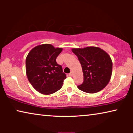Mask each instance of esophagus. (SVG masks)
I'll return each mask as SVG.
<instances>
[{"label":"esophagus","mask_w":133,"mask_h":133,"mask_svg":"<svg viewBox=\"0 0 133 133\" xmlns=\"http://www.w3.org/2000/svg\"><path fill=\"white\" fill-rule=\"evenodd\" d=\"M72 75H73V72H72V71L71 72L70 74H69V76H72Z\"/></svg>","instance_id":"obj_1"}]
</instances>
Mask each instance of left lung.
<instances>
[{"instance_id":"left-lung-1","label":"left lung","mask_w":133,"mask_h":133,"mask_svg":"<svg viewBox=\"0 0 133 133\" xmlns=\"http://www.w3.org/2000/svg\"><path fill=\"white\" fill-rule=\"evenodd\" d=\"M83 74V82L78 88L88 93H96L108 84L112 74V63L105 51L95 46L73 48Z\"/></svg>"}]
</instances>
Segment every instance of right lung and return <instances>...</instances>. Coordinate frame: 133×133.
I'll use <instances>...</instances> for the list:
<instances>
[{
    "mask_svg": "<svg viewBox=\"0 0 133 133\" xmlns=\"http://www.w3.org/2000/svg\"><path fill=\"white\" fill-rule=\"evenodd\" d=\"M62 48H55L50 44L34 47L26 59V72L34 88L43 94H50L62 88L66 78L62 67L56 62V58Z\"/></svg>",
    "mask_w": 133,
    "mask_h": 133,
    "instance_id": "obj_1",
    "label": "right lung"
}]
</instances>
